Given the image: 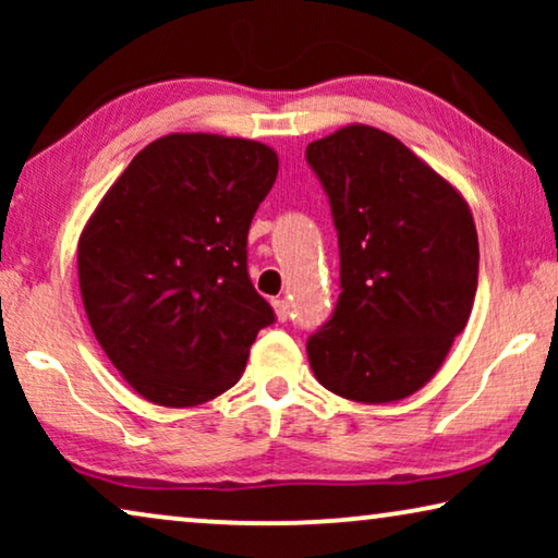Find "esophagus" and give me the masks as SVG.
<instances>
[{
	"label": "esophagus",
	"mask_w": 558,
	"mask_h": 558,
	"mask_svg": "<svg viewBox=\"0 0 558 558\" xmlns=\"http://www.w3.org/2000/svg\"><path fill=\"white\" fill-rule=\"evenodd\" d=\"M274 312H277V317L281 323H287L289 319V302L287 300H274Z\"/></svg>",
	"instance_id": "esophagus-1"
}]
</instances>
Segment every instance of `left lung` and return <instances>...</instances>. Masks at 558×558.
<instances>
[{"label": "left lung", "instance_id": "1", "mask_svg": "<svg viewBox=\"0 0 558 558\" xmlns=\"http://www.w3.org/2000/svg\"><path fill=\"white\" fill-rule=\"evenodd\" d=\"M340 251V296L310 335L319 384L350 401L407 399L445 361L477 294L468 203L414 151L373 126L312 142Z\"/></svg>", "mask_w": 558, "mask_h": 558}]
</instances>
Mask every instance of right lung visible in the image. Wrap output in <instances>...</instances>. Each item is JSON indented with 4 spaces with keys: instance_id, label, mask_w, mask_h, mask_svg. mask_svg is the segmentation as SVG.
Wrapping results in <instances>:
<instances>
[{
    "instance_id": "obj_1",
    "label": "right lung",
    "mask_w": 558,
    "mask_h": 558,
    "mask_svg": "<svg viewBox=\"0 0 558 558\" xmlns=\"http://www.w3.org/2000/svg\"><path fill=\"white\" fill-rule=\"evenodd\" d=\"M266 144L170 134L136 155L78 243L88 323L144 399L195 407L241 378L277 323L248 277V228L277 180Z\"/></svg>"
}]
</instances>
